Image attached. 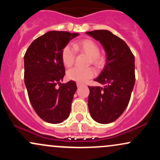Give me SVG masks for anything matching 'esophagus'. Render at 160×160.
Segmentation results:
<instances>
[{
    "mask_svg": "<svg viewBox=\"0 0 160 160\" xmlns=\"http://www.w3.org/2000/svg\"><path fill=\"white\" fill-rule=\"evenodd\" d=\"M77 86H78V88H80V87H81V86H82V83H80V82H78V83H77Z\"/></svg>",
    "mask_w": 160,
    "mask_h": 160,
    "instance_id": "esophagus-1",
    "label": "esophagus"
}]
</instances>
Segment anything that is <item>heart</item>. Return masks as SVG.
Wrapping results in <instances>:
<instances>
[{
	"mask_svg": "<svg viewBox=\"0 0 160 160\" xmlns=\"http://www.w3.org/2000/svg\"><path fill=\"white\" fill-rule=\"evenodd\" d=\"M73 48L71 45H67L62 49V59L64 65L67 67H71L75 61V49H80L86 52L91 57L92 63L96 66H100L102 64V57L99 56L100 50L98 45L91 40H83L79 43H74ZM96 74V71L93 68H81L74 67L68 71L67 76L69 80H74L80 83L85 82L89 79L94 78Z\"/></svg>",
	"mask_w": 160,
	"mask_h": 160,
	"instance_id": "heart-1",
	"label": "heart"
}]
</instances>
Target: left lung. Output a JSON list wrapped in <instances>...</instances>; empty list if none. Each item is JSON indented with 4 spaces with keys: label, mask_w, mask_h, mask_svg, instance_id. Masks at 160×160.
I'll return each mask as SVG.
<instances>
[{
    "label": "left lung",
    "mask_w": 160,
    "mask_h": 160,
    "mask_svg": "<svg viewBox=\"0 0 160 160\" xmlns=\"http://www.w3.org/2000/svg\"><path fill=\"white\" fill-rule=\"evenodd\" d=\"M98 40L106 52V64L95 81L104 85L89 86L88 107L96 122L108 124L127 108L135 82V57L124 40L108 30L86 32Z\"/></svg>",
    "instance_id": "left-lung-1"
}]
</instances>
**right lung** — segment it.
Returning <instances> with one entry per match:
<instances>
[{
    "instance_id": "obj_1",
    "label": "right lung",
    "mask_w": 160,
    "mask_h": 160,
    "mask_svg": "<svg viewBox=\"0 0 160 160\" xmlns=\"http://www.w3.org/2000/svg\"><path fill=\"white\" fill-rule=\"evenodd\" d=\"M79 35L52 31L32 42L24 56L25 84L29 100L40 118L49 123L63 122L69 117L77 85L62 83L65 70L62 49Z\"/></svg>"
}]
</instances>
